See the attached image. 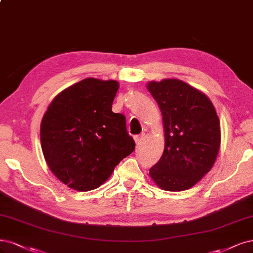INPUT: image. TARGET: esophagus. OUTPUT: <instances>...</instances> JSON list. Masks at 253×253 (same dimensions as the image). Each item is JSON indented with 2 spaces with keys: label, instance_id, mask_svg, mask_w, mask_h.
Here are the masks:
<instances>
[{
  "label": "esophagus",
  "instance_id": "1",
  "mask_svg": "<svg viewBox=\"0 0 253 253\" xmlns=\"http://www.w3.org/2000/svg\"><path fill=\"white\" fill-rule=\"evenodd\" d=\"M143 139H144V135H143V134L139 135V136H136V137H135V142H136V144H137V145L140 144L141 141L143 140Z\"/></svg>",
  "mask_w": 253,
  "mask_h": 253
}]
</instances>
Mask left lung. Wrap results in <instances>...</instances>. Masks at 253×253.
<instances>
[{"label": "left lung", "instance_id": "8db88e82", "mask_svg": "<svg viewBox=\"0 0 253 253\" xmlns=\"http://www.w3.org/2000/svg\"><path fill=\"white\" fill-rule=\"evenodd\" d=\"M146 88L160 108L165 140L150 176L164 190L188 189L213 167L221 145L220 119L211 100L183 81H153Z\"/></svg>", "mask_w": 253, "mask_h": 253}]
</instances>
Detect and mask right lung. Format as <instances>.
I'll return each instance as SVG.
<instances>
[{"instance_id": "obj_1", "label": "right lung", "mask_w": 253, "mask_h": 253, "mask_svg": "<svg viewBox=\"0 0 253 253\" xmlns=\"http://www.w3.org/2000/svg\"><path fill=\"white\" fill-rule=\"evenodd\" d=\"M118 88L116 81L85 78L58 93L43 114V157L53 175L72 189L99 187L135 150L126 117L112 112Z\"/></svg>"}]
</instances>
